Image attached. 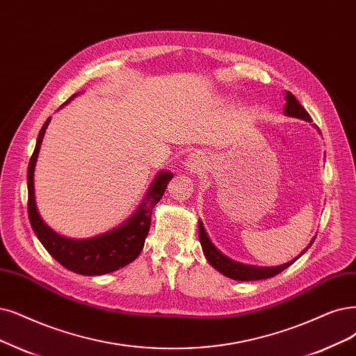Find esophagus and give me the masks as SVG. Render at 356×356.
<instances>
[{
    "mask_svg": "<svg viewBox=\"0 0 356 356\" xmlns=\"http://www.w3.org/2000/svg\"><path fill=\"white\" fill-rule=\"evenodd\" d=\"M201 156H200V154H191L189 156H188V160H186V167H188V170H191V171H198L200 170V167H201Z\"/></svg>",
    "mask_w": 356,
    "mask_h": 356,
    "instance_id": "1",
    "label": "esophagus"
}]
</instances>
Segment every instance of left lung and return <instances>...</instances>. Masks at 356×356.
<instances>
[{
	"instance_id": "obj_1",
	"label": "left lung",
	"mask_w": 356,
	"mask_h": 356,
	"mask_svg": "<svg viewBox=\"0 0 356 356\" xmlns=\"http://www.w3.org/2000/svg\"><path fill=\"white\" fill-rule=\"evenodd\" d=\"M284 114L289 115V117L300 118V120L311 122V117L307 113V110L302 107V105L299 104V101L295 98L293 94H291V92H286ZM315 127H317V126H315ZM318 131H320V129H318ZM320 134H321V131H320ZM198 227H200V232H198L200 233V242H201L202 251H204V255H205L207 261L217 271H220L221 274H225L226 277L233 279V280H241V282H251V280H262V279L274 277L275 274H279L283 270H286L287 267H291L300 255H304L309 249V246L314 243V241H315V238H312L309 245L304 249V251L300 252V255H298L292 261L286 262V264H282V266H277V267H258V266L242 264V262H238V261H234V259L226 257L225 254H221L218 249L214 246L211 239H209V236L205 232V227H204L201 220L198 221Z\"/></svg>"
}]
</instances>
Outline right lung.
<instances>
[{
  "instance_id": "add662e5",
  "label": "right lung",
  "mask_w": 356,
  "mask_h": 356,
  "mask_svg": "<svg viewBox=\"0 0 356 356\" xmlns=\"http://www.w3.org/2000/svg\"><path fill=\"white\" fill-rule=\"evenodd\" d=\"M81 92L72 95L61 107L69 104ZM49 122L51 117L47 118L41 131H39L36 147L28 167V209L31 226L36 238L44 245L52 258L57 259L63 267L73 273L83 275H102L123 268L139 257L151 226L152 208L161 200L168 181L173 179V173L167 170L160 171L154 177L135 213L123 221L120 226L88 239L65 238V236L52 230L39 216L35 201V165Z\"/></svg>"
}]
</instances>
